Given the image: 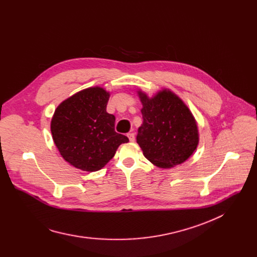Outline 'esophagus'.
<instances>
[{
	"label": "esophagus",
	"instance_id": "esophagus-1",
	"mask_svg": "<svg viewBox=\"0 0 257 257\" xmlns=\"http://www.w3.org/2000/svg\"><path fill=\"white\" fill-rule=\"evenodd\" d=\"M127 136H128V138H129V140H130L131 142H133V141L135 140V134H134V133L130 132V133L127 134Z\"/></svg>",
	"mask_w": 257,
	"mask_h": 257
}]
</instances>
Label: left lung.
Listing matches in <instances>:
<instances>
[{
	"mask_svg": "<svg viewBox=\"0 0 257 257\" xmlns=\"http://www.w3.org/2000/svg\"><path fill=\"white\" fill-rule=\"evenodd\" d=\"M138 94L143 123L136 139L144 157L164 169L184 163L198 144L197 125L190 109L170 90L152 98L141 91Z\"/></svg>",
	"mask_w": 257,
	"mask_h": 257,
	"instance_id": "left-lung-1",
	"label": "left lung"
}]
</instances>
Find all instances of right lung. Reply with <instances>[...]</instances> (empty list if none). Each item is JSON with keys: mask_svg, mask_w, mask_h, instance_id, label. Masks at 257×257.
Instances as JSON below:
<instances>
[{"mask_svg": "<svg viewBox=\"0 0 257 257\" xmlns=\"http://www.w3.org/2000/svg\"><path fill=\"white\" fill-rule=\"evenodd\" d=\"M109 93L100 87L81 90L64 100L51 122L54 142L70 165L87 172L104 167L128 137L115 131V116L106 113Z\"/></svg>", "mask_w": 257, "mask_h": 257, "instance_id": "add662e5", "label": "right lung"}]
</instances>
